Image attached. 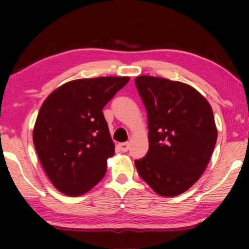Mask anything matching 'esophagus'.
<instances>
[{
	"mask_svg": "<svg viewBox=\"0 0 249 249\" xmlns=\"http://www.w3.org/2000/svg\"><path fill=\"white\" fill-rule=\"evenodd\" d=\"M119 147H120V149L123 151V153H126V151L129 149V142H121Z\"/></svg>",
	"mask_w": 249,
	"mask_h": 249,
	"instance_id": "esophagus-1",
	"label": "esophagus"
}]
</instances>
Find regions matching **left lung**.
Listing matches in <instances>:
<instances>
[{
  "mask_svg": "<svg viewBox=\"0 0 249 249\" xmlns=\"http://www.w3.org/2000/svg\"><path fill=\"white\" fill-rule=\"evenodd\" d=\"M135 84L146 107L149 142L135 166L157 195L179 196L200 179L213 154L217 129L212 107L187 83L141 75Z\"/></svg>",
  "mask_w": 249,
  "mask_h": 249,
  "instance_id": "1",
  "label": "left lung"
}]
</instances>
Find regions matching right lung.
Instances as JSON below:
<instances>
[{
  "label": "right lung",
  "instance_id": "1",
  "mask_svg": "<svg viewBox=\"0 0 249 249\" xmlns=\"http://www.w3.org/2000/svg\"><path fill=\"white\" fill-rule=\"evenodd\" d=\"M128 81V77L72 80L41 104L34 145L48 179L64 195H84L104 177L115 146L102 109Z\"/></svg>",
  "mask_w": 249,
  "mask_h": 249
}]
</instances>
